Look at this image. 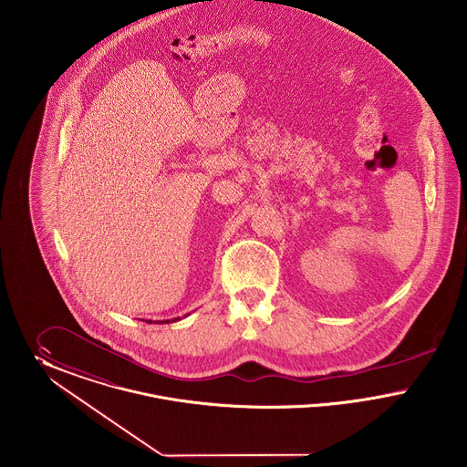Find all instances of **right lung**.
I'll list each match as a JSON object with an SVG mask.
<instances>
[{"label": "right lung", "mask_w": 467, "mask_h": 467, "mask_svg": "<svg viewBox=\"0 0 467 467\" xmlns=\"http://www.w3.org/2000/svg\"><path fill=\"white\" fill-rule=\"evenodd\" d=\"M175 319H167V321H160V323H171V321H175ZM149 323H150V321H149ZM154 323H158V321H154Z\"/></svg>", "instance_id": "add662e5"}]
</instances>
